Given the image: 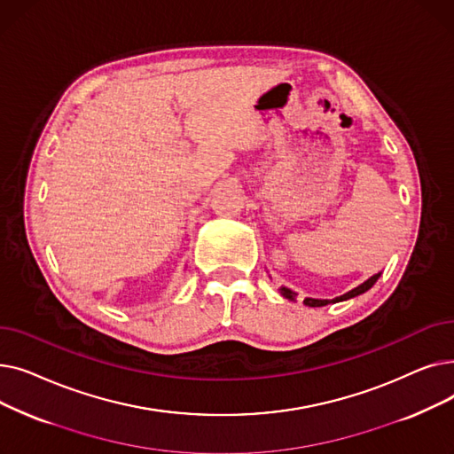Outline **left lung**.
<instances>
[{
  "label": "left lung",
  "mask_w": 454,
  "mask_h": 454,
  "mask_svg": "<svg viewBox=\"0 0 454 454\" xmlns=\"http://www.w3.org/2000/svg\"><path fill=\"white\" fill-rule=\"evenodd\" d=\"M379 278H380V272H379V274H373L372 278H368L364 283H361V285H359V287H355V289H351L349 293H346V294H342V296H337V298H333V300H317V298H305V300H303V303H305V305H309V307H324V305H327V303H339V301H346V300H349V298L361 296V294H364L366 291H370ZM279 293H281V296H283V298L293 300V301L296 300V293H294V291H291L289 287H281V289H279Z\"/></svg>",
  "instance_id": "1"
}]
</instances>
